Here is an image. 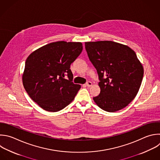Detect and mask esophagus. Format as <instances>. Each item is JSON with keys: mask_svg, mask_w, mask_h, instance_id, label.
Returning a JSON list of instances; mask_svg holds the SVG:
<instances>
[{"mask_svg": "<svg viewBox=\"0 0 160 160\" xmlns=\"http://www.w3.org/2000/svg\"><path fill=\"white\" fill-rule=\"evenodd\" d=\"M85 85H86L88 87H91V86H92V83L91 82H87L85 83Z\"/></svg>", "mask_w": 160, "mask_h": 160, "instance_id": "1", "label": "esophagus"}]
</instances>
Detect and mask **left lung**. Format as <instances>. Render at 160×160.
Returning a JSON list of instances; mask_svg holds the SVG:
<instances>
[{"label":"left lung","mask_w":160,"mask_h":160,"mask_svg":"<svg viewBox=\"0 0 160 160\" xmlns=\"http://www.w3.org/2000/svg\"><path fill=\"white\" fill-rule=\"evenodd\" d=\"M90 61L97 70L100 92L93 97L102 110L114 112L136 96L143 78V67L128 46L111 41L85 42Z\"/></svg>","instance_id":"obj_1"}]
</instances>
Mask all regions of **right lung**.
<instances>
[{"label": "right lung", "instance_id": "1", "mask_svg": "<svg viewBox=\"0 0 160 160\" xmlns=\"http://www.w3.org/2000/svg\"><path fill=\"white\" fill-rule=\"evenodd\" d=\"M82 49V42L57 41L38 49L27 58L23 85L44 110L58 112L75 98L81 86L72 82L70 65Z\"/></svg>", "mask_w": 160, "mask_h": 160}]
</instances>
